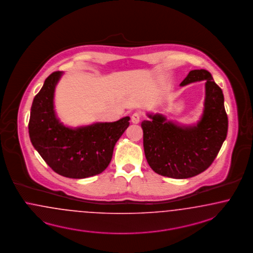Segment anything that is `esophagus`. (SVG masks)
Here are the masks:
<instances>
[{
    "label": "esophagus",
    "mask_w": 253,
    "mask_h": 253,
    "mask_svg": "<svg viewBox=\"0 0 253 253\" xmlns=\"http://www.w3.org/2000/svg\"><path fill=\"white\" fill-rule=\"evenodd\" d=\"M142 118V114L141 112H134L132 115H131V121L132 123H138V122H140V119Z\"/></svg>",
    "instance_id": "esophagus-1"
}]
</instances>
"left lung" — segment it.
I'll list each match as a JSON object with an SVG mask.
<instances>
[{
    "label": "left lung",
    "mask_w": 253,
    "mask_h": 253,
    "mask_svg": "<svg viewBox=\"0 0 253 253\" xmlns=\"http://www.w3.org/2000/svg\"><path fill=\"white\" fill-rule=\"evenodd\" d=\"M205 81L204 110L195 126H179L167 122L162 115H149L144 121L143 145L145 156L152 170L174 178H191L206 170L221 149L228 132V117L221 88L206 70L191 71L181 86Z\"/></svg>",
    "instance_id": "8db88e82"
}]
</instances>
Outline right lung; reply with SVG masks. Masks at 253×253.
<instances>
[{
    "mask_svg": "<svg viewBox=\"0 0 253 253\" xmlns=\"http://www.w3.org/2000/svg\"><path fill=\"white\" fill-rule=\"evenodd\" d=\"M62 72L54 71L34 98L29 135L34 148L61 176L83 179L98 175L111 162L114 147L130 124V117L75 129L59 122L53 109L55 85Z\"/></svg>",
    "mask_w": 253,
    "mask_h": 253,
    "instance_id": "add662e5",
    "label": "right lung"
}]
</instances>
